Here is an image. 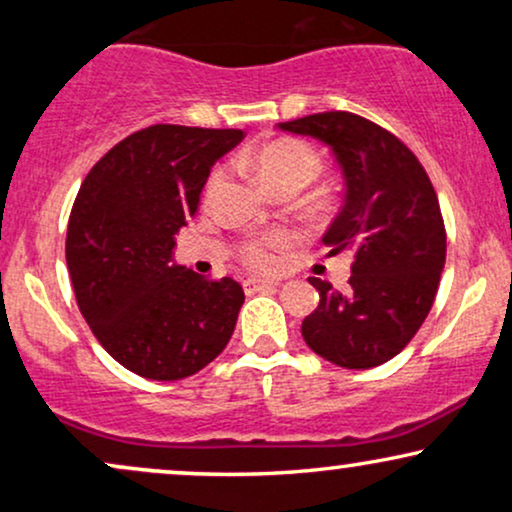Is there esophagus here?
I'll list each match as a JSON object with an SVG mask.
<instances>
[{
	"mask_svg": "<svg viewBox=\"0 0 512 512\" xmlns=\"http://www.w3.org/2000/svg\"><path fill=\"white\" fill-rule=\"evenodd\" d=\"M274 286H279V281H276V279H255V276H250V279L243 281L245 293H257V291H264V289H274Z\"/></svg>",
	"mask_w": 512,
	"mask_h": 512,
	"instance_id": "esophagus-1",
	"label": "esophagus"
}]
</instances>
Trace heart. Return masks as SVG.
I'll list each match as a JSON object with an SVG mask.
<instances>
[{"mask_svg": "<svg viewBox=\"0 0 512 512\" xmlns=\"http://www.w3.org/2000/svg\"><path fill=\"white\" fill-rule=\"evenodd\" d=\"M252 170L257 180L267 187L269 192L276 190H293L298 192L308 182L315 180L320 173L322 161L320 154L310 144L298 142V139H274V142L262 144L250 158ZM221 182V173L216 170L207 182V199L214 195ZM284 243L281 233H269L252 243L245 245V260L255 267H267L272 262V248Z\"/></svg>", "mask_w": 512, "mask_h": 512, "instance_id": "b5f03b06", "label": "heart"}]
</instances>
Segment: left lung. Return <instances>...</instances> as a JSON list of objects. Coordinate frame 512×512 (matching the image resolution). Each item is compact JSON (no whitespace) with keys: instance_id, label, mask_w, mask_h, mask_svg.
Listing matches in <instances>:
<instances>
[{"instance_id":"1","label":"left lung","mask_w":512,"mask_h":512,"mask_svg":"<svg viewBox=\"0 0 512 512\" xmlns=\"http://www.w3.org/2000/svg\"><path fill=\"white\" fill-rule=\"evenodd\" d=\"M279 129L330 146L346 185L322 243L327 255H351L349 289L310 276L320 303L301 325L305 344L334 366H380L411 342L436 301L445 267L436 190L419 158L361 115L332 110Z\"/></svg>"}]
</instances>
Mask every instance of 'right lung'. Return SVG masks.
I'll use <instances>...</instances> for the list:
<instances>
[{"label": "right lung", "instance_id": "right-lung-1", "mask_svg": "<svg viewBox=\"0 0 512 512\" xmlns=\"http://www.w3.org/2000/svg\"><path fill=\"white\" fill-rule=\"evenodd\" d=\"M243 129L151 125L129 134L81 182L67 267L103 349L149 380L195 375L226 349L243 286L173 262L175 233L197 214L211 166Z\"/></svg>", "mask_w": 512, "mask_h": 512}]
</instances>
